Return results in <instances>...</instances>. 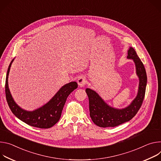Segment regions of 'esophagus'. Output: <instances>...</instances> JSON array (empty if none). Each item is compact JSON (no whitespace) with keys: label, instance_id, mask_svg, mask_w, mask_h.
Returning a JSON list of instances; mask_svg holds the SVG:
<instances>
[{"label":"esophagus","instance_id":"1","mask_svg":"<svg viewBox=\"0 0 161 161\" xmlns=\"http://www.w3.org/2000/svg\"><path fill=\"white\" fill-rule=\"evenodd\" d=\"M77 83L80 86H85L86 83V78L85 77H83V76H81L80 77L78 80H77Z\"/></svg>","mask_w":161,"mask_h":161}]
</instances>
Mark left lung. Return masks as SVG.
I'll list each match as a JSON object with an SVG mask.
<instances>
[{
	"label": "left lung",
	"mask_w": 161,
	"mask_h": 161,
	"mask_svg": "<svg viewBox=\"0 0 161 161\" xmlns=\"http://www.w3.org/2000/svg\"><path fill=\"white\" fill-rule=\"evenodd\" d=\"M127 58L134 60L136 73L139 78L137 95L127 108L123 109H114L105 103L95 92L89 88L86 90L89 98L90 117L93 123L98 127H116L130 121L137 114L143 102L147 82L145 66L132 47L128 50Z\"/></svg>",
	"instance_id": "left-lung-1"
}]
</instances>
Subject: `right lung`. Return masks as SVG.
I'll use <instances>...</instances> for the list:
<instances>
[{"label": "right lung", "instance_id": "right-lung-1", "mask_svg": "<svg viewBox=\"0 0 161 161\" xmlns=\"http://www.w3.org/2000/svg\"><path fill=\"white\" fill-rule=\"evenodd\" d=\"M9 65L5 84V93L8 104L12 113L20 120L31 126L40 129H49L59 120L63 107L68 95L77 89L76 82H71L63 86L47 104L32 112L21 109L13 100L8 87V75L11 63Z\"/></svg>", "mask_w": 161, "mask_h": 161}]
</instances>
